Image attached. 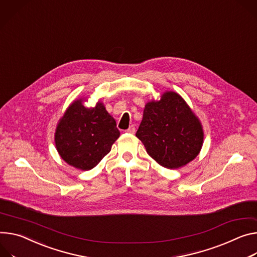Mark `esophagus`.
<instances>
[{
    "label": "esophagus",
    "mask_w": 257,
    "mask_h": 257,
    "mask_svg": "<svg viewBox=\"0 0 257 257\" xmlns=\"http://www.w3.org/2000/svg\"><path fill=\"white\" fill-rule=\"evenodd\" d=\"M135 131H136V130H135V127H134L133 125H132V126H130V127L126 130V132H127V133H130V134H134V133H135Z\"/></svg>",
    "instance_id": "esophagus-1"
}]
</instances>
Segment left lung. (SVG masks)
Here are the masks:
<instances>
[{"label":"left lung","instance_id":"8db88e82","mask_svg":"<svg viewBox=\"0 0 257 257\" xmlns=\"http://www.w3.org/2000/svg\"><path fill=\"white\" fill-rule=\"evenodd\" d=\"M136 136L158 164L177 169L199 155L204 132L184 99L176 92L166 91L160 100L146 104Z\"/></svg>","mask_w":257,"mask_h":257}]
</instances>
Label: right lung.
I'll return each instance as SVG.
<instances>
[{
  "label": "right lung",
  "mask_w": 257,
  "mask_h": 257,
  "mask_svg": "<svg viewBox=\"0 0 257 257\" xmlns=\"http://www.w3.org/2000/svg\"><path fill=\"white\" fill-rule=\"evenodd\" d=\"M84 100L77 99L66 108L57 124L54 141L63 161L87 171L110 152L120 131L102 102L89 108L83 105Z\"/></svg>",
  "instance_id": "right-lung-1"
}]
</instances>
